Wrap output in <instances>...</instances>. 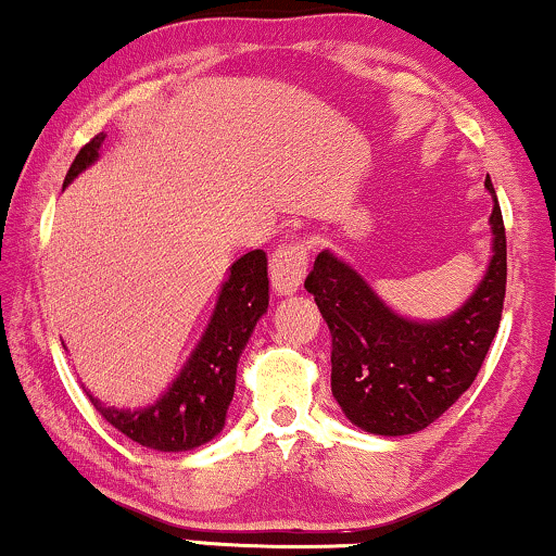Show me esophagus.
<instances>
[{
	"mask_svg": "<svg viewBox=\"0 0 556 556\" xmlns=\"http://www.w3.org/2000/svg\"><path fill=\"white\" fill-rule=\"evenodd\" d=\"M308 268V248L306 242H283L273 250L270 255V280L273 291L278 295H291L301 288L303 276Z\"/></svg>",
	"mask_w": 556,
	"mask_h": 556,
	"instance_id": "34e87169",
	"label": "esophagus"
}]
</instances>
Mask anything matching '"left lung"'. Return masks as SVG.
<instances>
[{
    "label": "left lung",
    "mask_w": 556,
    "mask_h": 556,
    "mask_svg": "<svg viewBox=\"0 0 556 556\" xmlns=\"http://www.w3.org/2000/svg\"><path fill=\"white\" fill-rule=\"evenodd\" d=\"M493 194V257L473 295L443 321L394 314L352 265L318 253L306 291L331 331V392L356 428L409 435L435 422L473 384L506 299V230Z\"/></svg>",
    "instance_id": "left-lung-1"
}]
</instances>
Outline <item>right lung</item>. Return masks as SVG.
<instances>
[{
  "label": "right lung",
  "instance_id": "add662e5",
  "mask_svg": "<svg viewBox=\"0 0 556 556\" xmlns=\"http://www.w3.org/2000/svg\"><path fill=\"white\" fill-rule=\"evenodd\" d=\"M103 139L105 134H98L78 151L63 187L96 162ZM265 308H268V257L263 250H250L232 263L230 278L219 291L207 331L162 400L134 413L105 407L90 392H86L88 400L113 428L143 447L179 453L204 445L223 430L235 394L238 359Z\"/></svg>",
  "mask_w": 556,
  "mask_h": 556
}]
</instances>
